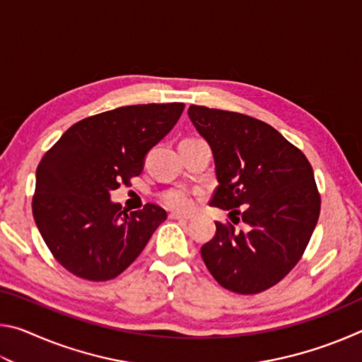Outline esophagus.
<instances>
[{"label":"esophagus","instance_id":"esophagus-1","mask_svg":"<svg viewBox=\"0 0 362 362\" xmlns=\"http://www.w3.org/2000/svg\"><path fill=\"white\" fill-rule=\"evenodd\" d=\"M169 218H173V220H189L192 217H189V216H182V214H177V212H170L169 214Z\"/></svg>","mask_w":362,"mask_h":362}]
</instances>
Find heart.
Instances as JSON below:
<instances>
[{"label":"heart","mask_w":362,"mask_h":362,"mask_svg":"<svg viewBox=\"0 0 362 362\" xmlns=\"http://www.w3.org/2000/svg\"><path fill=\"white\" fill-rule=\"evenodd\" d=\"M159 201L170 211L188 212L194 207V196L187 188H170L159 194Z\"/></svg>","instance_id":"1"}]
</instances>
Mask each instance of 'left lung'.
<instances>
[{
	"label": "left lung",
	"mask_w": 362,
	"mask_h": 362,
	"mask_svg": "<svg viewBox=\"0 0 362 362\" xmlns=\"http://www.w3.org/2000/svg\"><path fill=\"white\" fill-rule=\"evenodd\" d=\"M209 142L218 185L211 204L230 211L201 247L214 279L231 292L269 289L302 259L320 218L321 194L306 156L267 122L226 110L189 105ZM240 221L244 230L234 226Z\"/></svg>",
	"instance_id": "8db88e82"
}]
</instances>
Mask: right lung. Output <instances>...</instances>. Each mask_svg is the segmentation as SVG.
Instances as JSON below:
<instances>
[{
    "label": "right lung",
    "instance_id": "right-lung-1",
    "mask_svg": "<svg viewBox=\"0 0 362 362\" xmlns=\"http://www.w3.org/2000/svg\"><path fill=\"white\" fill-rule=\"evenodd\" d=\"M185 105H127L89 116L64 132L36 169L35 223L60 265L88 281H110L142 252L166 211L146 203L127 214L110 192L131 185L145 155Z\"/></svg>",
    "mask_w": 362,
    "mask_h": 362
}]
</instances>
